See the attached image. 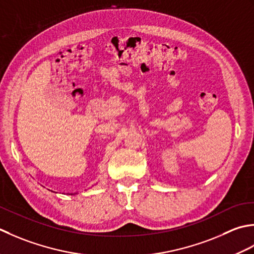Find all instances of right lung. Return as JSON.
<instances>
[{
	"instance_id": "1",
	"label": "right lung",
	"mask_w": 254,
	"mask_h": 254,
	"mask_svg": "<svg viewBox=\"0 0 254 254\" xmlns=\"http://www.w3.org/2000/svg\"><path fill=\"white\" fill-rule=\"evenodd\" d=\"M71 195H72V194H71Z\"/></svg>"
}]
</instances>
